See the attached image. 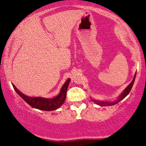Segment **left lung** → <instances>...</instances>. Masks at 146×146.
Here are the masks:
<instances>
[{"instance_id": "left-lung-1", "label": "left lung", "mask_w": 146, "mask_h": 146, "mask_svg": "<svg viewBox=\"0 0 146 146\" xmlns=\"http://www.w3.org/2000/svg\"><path fill=\"white\" fill-rule=\"evenodd\" d=\"M135 75H136V73H135V75H134V79H133L132 81L131 82V83L129 84L128 85V87H127L126 89H125L124 91H122V93H121L120 95L118 96V97L117 98L116 100H115L114 101H102V100H95V99H92L91 98V100L92 101H93L95 102L96 104H98V105L99 106H112V105H114V104H116L118 103L120 101V100H122V99H124V98L126 97V96L128 95L130 93L131 89H132V86L134 85V83L135 81Z\"/></svg>"}]
</instances>
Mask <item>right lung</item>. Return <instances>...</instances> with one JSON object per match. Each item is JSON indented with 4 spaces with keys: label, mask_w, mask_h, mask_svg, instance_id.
I'll use <instances>...</instances> for the list:
<instances>
[{
    "label": "right lung",
    "mask_w": 146,
    "mask_h": 146,
    "mask_svg": "<svg viewBox=\"0 0 146 146\" xmlns=\"http://www.w3.org/2000/svg\"><path fill=\"white\" fill-rule=\"evenodd\" d=\"M71 79H68L66 80L65 83L61 87L59 93L56 96L52 98H43L41 96H36V97H32V96H26L25 94L21 93L14 85L12 84L14 89L17 93V94L30 106L32 108H37V109L41 110H45V111H52V110H57L62 104L64 103L65 98H66L67 90L68 88L69 84L70 83Z\"/></svg>",
    "instance_id": "add662e5"
}]
</instances>
